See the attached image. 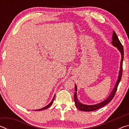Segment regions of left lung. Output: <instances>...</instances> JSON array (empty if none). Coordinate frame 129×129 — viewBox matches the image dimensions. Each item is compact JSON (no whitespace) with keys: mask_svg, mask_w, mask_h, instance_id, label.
I'll list each match as a JSON object with an SVG mask.
<instances>
[{"mask_svg":"<svg viewBox=\"0 0 129 129\" xmlns=\"http://www.w3.org/2000/svg\"><path fill=\"white\" fill-rule=\"evenodd\" d=\"M112 44L113 46L116 47L118 49V50L120 52V53L121 54V62H120V68H119V74L118 76V79L116 81V84H115L114 88L111 92L110 94L108 96V97L105 99L104 101H102L101 102H100L99 104H95V105H85L83 104L78 101L77 99V86L75 84V94H74V101L75 102V105L76 108H77L78 110H81V111H84V112H91V111H94L97 110V109H99L100 108H102V107L108 104H109L111 101H112V99L114 97V96L116 92L117 89L118 88V84L120 82V81L121 80L122 75V63H123V55H124V52H123V46L121 44V42L119 40L118 38L117 35L115 34L114 31L113 32V35H112Z\"/></svg>","mask_w":129,"mask_h":129,"instance_id":"8db88e82","label":"left lung"}]
</instances>
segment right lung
I'll return each mask as SVG.
<instances>
[{
	"label": "right lung",
	"instance_id": "right-lung-1",
	"mask_svg": "<svg viewBox=\"0 0 129 129\" xmlns=\"http://www.w3.org/2000/svg\"><path fill=\"white\" fill-rule=\"evenodd\" d=\"M55 95H56V94H54V97H53V99H52V100L51 101V102H50V103H49L48 105H47L46 106L44 107V108H41V109H37V110H36V111H40V110H45V109H48V108H49V107L52 105V103H53V101H54V97H55Z\"/></svg>",
	"mask_w": 129,
	"mask_h": 129
}]
</instances>
